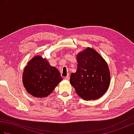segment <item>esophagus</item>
<instances>
[{"mask_svg": "<svg viewBox=\"0 0 134 134\" xmlns=\"http://www.w3.org/2000/svg\"><path fill=\"white\" fill-rule=\"evenodd\" d=\"M64 79H66V80H69V79H70L69 75H67V76H65V77H64Z\"/></svg>", "mask_w": 134, "mask_h": 134, "instance_id": "34e87169", "label": "esophagus"}]
</instances>
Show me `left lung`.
I'll use <instances>...</instances> for the list:
<instances>
[{
    "instance_id": "left-lung-1",
    "label": "left lung",
    "mask_w": 134,
    "mask_h": 134,
    "mask_svg": "<svg viewBox=\"0 0 134 134\" xmlns=\"http://www.w3.org/2000/svg\"><path fill=\"white\" fill-rule=\"evenodd\" d=\"M77 70L71 73L70 83L85 100L101 97L108 90L110 75L107 63L94 49L87 48L76 55Z\"/></svg>"
}]
</instances>
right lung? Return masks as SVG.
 <instances>
[{"mask_svg":"<svg viewBox=\"0 0 134 134\" xmlns=\"http://www.w3.org/2000/svg\"><path fill=\"white\" fill-rule=\"evenodd\" d=\"M62 79L58 70L51 66L46 59L36 56L25 67L22 82L28 93L42 98L49 96Z\"/></svg>","mask_w":134,"mask_h":134,"instance_id":"add662e5","label":"right lung"}]
</instances>
